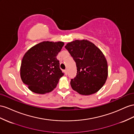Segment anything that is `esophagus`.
Listing matches in <instances>:
<instances>
[{"label": "esophagus", "instance_id": "1", "mask_svg": "<svg viewBox=\"0 0 134 134\" xmlns=\"http://www.w3.org/2000/svg\"><path fill=\"white\" fill-rule=\"evenodd\" d=\"M63 71L65 73V75L67 74V70H66H66H64Z\"/></svg>", "mask_w": 134, "mask_h": 134}]
</instances>
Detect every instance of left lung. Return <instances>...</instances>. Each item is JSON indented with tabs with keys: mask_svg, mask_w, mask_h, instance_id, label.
<instances>
[{
	"mask_svg": "<svg viewBox=\"0 0 134 134\" xmlns=\"http://www.w3.org/2000/svg\"><path fill=\"white\" fill-rule=\"evenodd\" d=\"M65 47L77 66V75L70 81L72 88L83 95L98 91L108 77L107 61L103 52L87 40H75L68 43Z\"/></svg>",
	"mask_w": 134,
	"mask_h": 134,
	"instance_id": "8db88e82",
	"label": "left lung"
}]
</instances>
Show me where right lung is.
<instances>
[{
	"label": "right lung",
	"instance_id": "add662e5",
	"mask_svg": "<svg viewBox=\"0 0 134 134\" xmlns=\"http://www.w3.org/2000/svg\"><path fill=\"white\" fill-rule=\"evenodd\" d=\"M64 45L62 42H43L25 54L20 68L21 78L32 92L44 94L56 88L64 74L56 58Z\"/></svg>",
	"mask_w": 134,
	"mask_h": 134
}]
</instances>
